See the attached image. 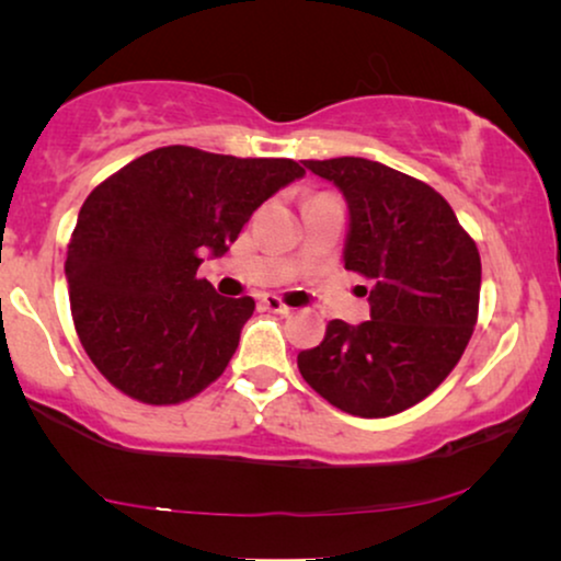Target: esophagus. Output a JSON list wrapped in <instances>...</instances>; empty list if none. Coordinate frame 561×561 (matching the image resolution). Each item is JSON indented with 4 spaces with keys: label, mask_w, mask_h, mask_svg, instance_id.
<instances>
[{
    "label": "esophagus",
    "mask_w": 561,
    "mask_h": 561,
    "mask_svg": "<svg viewBox=\"0 0 561 561\" xmlns=\"http://www.w3.org/2000/svg\"><path fill=\"white\" fill-rule=\"evenodd\" d=\"M263 306L267 311H275V313H290V306L283 304L278 296H263Z\"/></svg>",
    "instance_id": "1"
}]
</instances>
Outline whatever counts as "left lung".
<instances>
[{"label": "left lung", "mask_w": 561, "mask_h": 561, "mask_svg": "<svg viewBox=\"0 0 561 561\" xmlns=\"http://www.w3.org/2000/svg\"><path fill=\"white\" fill-rule=\"evenodd\" d=\"M304 165L347 202L342 257L370 280V319L329 321L324 342L298 352V370L352 416H393L424 401L462 357L478 321V248L444 196L411 175L367 158Z\"/></svg>", "instance_id": "left-lung-1"}]
</instances>
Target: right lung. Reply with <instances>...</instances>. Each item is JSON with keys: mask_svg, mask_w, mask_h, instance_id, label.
<instances>
[{"mask_svg": "<svg viewBox=\"0 0 561 561\" xmlns=\"http://www.w3.org/2000/svg\"><path fill=\"white\" fill-rule=\"evenodd\" d=\"M306 171L171 145L91 191L68 244L79 340L99 373L142 403H181L225 373L255 311L196 271L221 257L252 211Z\"/></svg>", "mask_w": 561, "mask_h": 561, "instance_id": "1", "label": "right lung"}]
</instances>
